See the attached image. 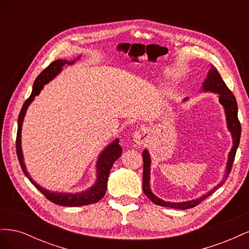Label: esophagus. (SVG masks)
<instances>
[{"label": "esophagus", "mask_w": 249, "mask_h": 249, "mask_svg": "<svg viewBox=\"0 0 249 249\" xmlns=\"http://www.w3.org/2000/svg\"><path fill=\"white\" fill-rule=\"evenodd\" d=\"M149 130L145 129V127H142V129H139L134 133V140L137 143H145L149 139Z\"/></svg>", "instance_id": "34e87169"}]
</instances>
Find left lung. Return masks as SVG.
Masks as SVG:
<instances>
[{"instance_id": "8db88e82", "label": "left lung", "mask_w": 249, "mask_h": 249, "mask_svg": "<svg viewBox=\"0 0 249 249\" xmlns=\"http://www.w3.org/2000/svg\"><path fill=\"white\" fill-rule=\"evenodd\" d=\"M203 90L206 91H211L219 94V103L224 107L225 113H227V119H228V126L229 130L231 133V136L233 139V145L231 147V150L229 154V161H228V166H227V173H225V178H229L230 172L232 167L233 160H235L237 148L240 143V137H241V124L238 118V105L235 95L229 89V87L225 84L224 81L222 80L220 73L212 65V69L210 70L208 77L203 82ZM143 157V191H144L146 196L152 200L154 203L161 207H168L173 209H180V210H186L190 209L193 207H196L198 203H200L202 200H205L207 197H209L211 194L214 193L218 188H220L224 184V179L220 184H218L212 190L209 191L207 194L202 195L201 197L186 201V202H166L152 193L149 189V167H150V159L147 150H144L142 154Z\"/></svg>"}]
</instances>
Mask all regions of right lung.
I'll list each match as a JSON object with an SVG mask.
<instances>
[{
    "label": "right lung",
    "instance_id": "add662e5",
    "mask_svg": "<svg viewBox=\"0 0 249 249\" xmlns=\"http://www.w3.org/2000/svg\"><path fill=\"white\" fill-rule=\"evenodd\" d=\"M66 63H73V62H67L66 60H56V61H53L48 67H46L40 73L39 76L36 78L34 85H33V90L32 93L30 95L26 102L22 105V108L19 112L18 115V134H17V154L18 161L20 164V167L24 171L26 177L30 179L37 189H38L44 196H46L49 200L52 202L56 203V205L59 206H64V207H80V206H86L90 205V203H94L97 202L100 199L104 197L105 193H106L107 190V182H108V178H109V172L112 168V165L114 163L118 158L122 156L123 149L122 146L118 144L119 140L116 139L113 141L110 145L106 147V149L102 153L101 157L99 158V161H97V180L93 187L90 188L89 190H86L85 192H81V193H76V194H71V193H55V192H50L46 189H43L39 185H37L34 180L30 178L29 173L26 170L25 164H24V159H22V152H21V146H20V132H21V124H22V120H24L25 114L27 108L30 104L32 103L34 100V96L39 94L40 90L42 89L43 85L47 84L49 81H51L53 78H55L56 74L60 72V71L62 70V66Z\"/></svg>",
    "mask_w": 249,
    "mask_h": 249
}]
</instances>
